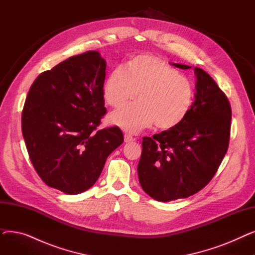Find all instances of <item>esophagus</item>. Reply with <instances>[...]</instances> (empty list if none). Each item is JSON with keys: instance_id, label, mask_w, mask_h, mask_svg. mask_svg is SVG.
<instances>
[{"instance_id": "34e87169", "label": "esophagus", "mask_w": 255, "mask_h": 255, "mask_svg": "<svg viewBox=\"0 0 255 255\" xmlns=\"http://www.w3.org/2000/svg\"><path fill=\"white\" fill-rule=\"evenodd\" d=\"M124 140H125V142H131V141L135 140V137H133L131 134H128V133H126V134L124 135Z\"/></svg>"}]
</instances>
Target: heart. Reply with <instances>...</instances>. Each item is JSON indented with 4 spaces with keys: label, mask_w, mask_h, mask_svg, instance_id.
<instances>
[{
    "label": "heart",
    "mask_w": 255,
    "mask_h": 255,
    "mask_svg": "<svg viewBox=\"0 0 255 255\" xmlns=\"http://www.w3.org/2000/svg\"><path fill=\"white\" fill-rule=\"evenodd\" d=\"M110 116V122L129 132L151 126L167 130L181 124L188 115L194 90L188 78L163 60L141 55L131 59L126 69L118 67L103 86V96L111 106L121 107Z\"/></svg>",
    "instance_id": "1"
}]
</instances>
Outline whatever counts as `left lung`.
I'll return each mask as SVG.
<instances>
[{"instance_id": "1", "label": "left lung", "mask_w": 255, "mask_h": 255, "mask_svg": "<svg viewBox=\"0 0 255 255\" xmlns=\"http://www.w3.org/2000/svg\"><path fill=\"white\" fill-rule=\"evenodd\" d=\"M194 70L195 101L183 122L142 138L137 166L139 183L146 194L159 202L189 197L205 188L229 149L231 103L206 71L197 67Z\"/></svg>"}]
</instances>
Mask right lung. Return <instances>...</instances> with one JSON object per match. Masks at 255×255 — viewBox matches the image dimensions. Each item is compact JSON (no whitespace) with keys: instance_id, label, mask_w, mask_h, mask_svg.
<instances>
[{"instance_id":"1","label":"right lung","mask_w":255,"mask_h":255,"mask_svg":"<svg viewBox=\"0 0 255 255\" xmlns=\"http://www.w3.org/2000/svg\"><path fill=\"white\" fill-rule=\"evenodd\" d=\"M105 61L90 50L40 73L25 98L21 131L41 180L66 194L96 183L110 154L124 141L118 126L98 129L106 114Z\"/></svg>"}]
</instances>
